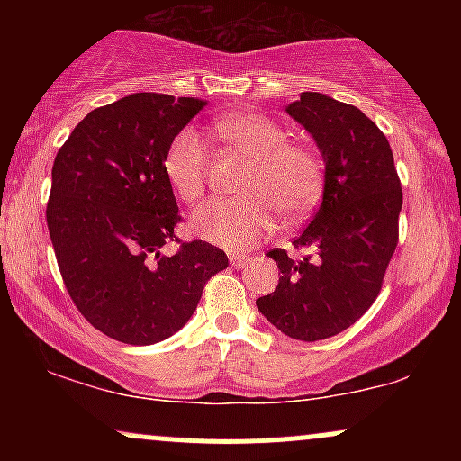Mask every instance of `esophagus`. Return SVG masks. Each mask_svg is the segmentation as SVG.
<instances>
[{
	"label": "esophagus",
	"mask_w": 461,
	"mask_h": 461,
	"mask_svg": "<svg viewBox=\"0 0 461 461\" xmlns=\"http://www.w3.org/2000/svg\"><path fill=\"white\" fill-rule=\"evenodd\" d=\"M230 262H231V267H236V268H242L245 267V264L249 262V256H245V253H236V251H231L230 256Z\"/></svg>",
	"instance_id": "obj_1"
}]
</instances>
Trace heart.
I'll return each instance as SVG.
<instances>
[{"label": "heart", "instance_id": "1", "mask_svg": "<svg viewBox=\"0 0 461 461\" xmlns=\"http://www.w3.org/2000/svg\"><path fill=\"white\" fill-rule=\"evenodd\" d=\"M219 131L251 164L238 182L236 199H212L190 216V230L203 240L230 251H247L284 221L303 219L322 193L319 153L299 142H288L277 121L264 114H231L219 121ZM208 149L194 130H182L164 158V176L186 203L205 190Z\"/></svg>", "mask_w": 461, "mask_h": 461}]
</instances>
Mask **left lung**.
Segmentation results:
<instances>
[{
	"label": "left lung",
	"mask_w": 461,
	"mask_h": 461,
	"mask_svg": "<svg viewBox=\"0 0 461 461\" xmlns=\"http://www.w3.org/2000/svg\"><path fill=\"white\" fill-rule=\"evenodd\" d=\"M285 113L314 139L325 162L319 212L277 262L275 293L256 301L264 319L294 340L316 342L351 327L377 299L399 240L403 190L384 131L356 105L301 93Z\"/></svg>",
	"instance_id": "obj_1"
}]
</instances>
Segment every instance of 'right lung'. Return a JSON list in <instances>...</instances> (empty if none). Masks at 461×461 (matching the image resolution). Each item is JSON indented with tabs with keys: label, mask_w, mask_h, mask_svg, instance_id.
Segmentation results:
<instances>
[{
	"label": "right lung",
	"mask_w": 461,
	"mask_h": 461,
	"mask_svg": "<svg viewBox=\"0 0 461 461\" xmlns=\"http://www.w3.org/2000/svg\"><path fill=\"white\" fill-rule=\"evenodd\" d=\"M205 102L134 93L95 108L51 168L47 227L73 303L95 330L125 345H156L186 325L227 256L176 240L179 212L164 158Z\"/></svg>",
	"instance_id": "obj_1"
}]
</instances>
